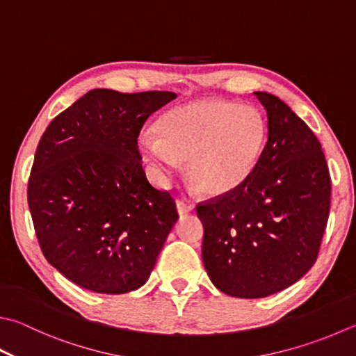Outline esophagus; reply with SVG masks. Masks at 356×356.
<instances>
[{"instance_id": "esophagus-1", "label": "esophagus", "mask_w": 356, "mask_h": 356, "mask_svg": "<svg viewBox=\"0 0 356 356\" xmlns=\"http://www.w3.org/2000/svg\"><path fill=\"white\" fill-rule=\"evenodd\" d=\"M177 207H178V212L183 216V213H187V212H192L193 209H195V204L192 203V201L189 200H184V198H179L177 201Z\"/></svg>"}]
</instances>
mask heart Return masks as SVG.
I'll return each mask as SVG.
<instances>
[{
	"label": "heart",
	"mask_w": 356,
	"mask_h": 356,
	"mask_svg": "<svg viewBox=\"0 0 356 356\" xmlns=\"http://www.w3.org/2000/svg\"><path fill=\"white\" fill-rule=\"evenodd\" d=\"M155 135L138 138V149L161 181L187 161L193 189L207 197L240 189L257 169L268 139L260 110L231 100L200 99L164 113Z\"/></svg>",
	"instance_id": "b5f03b06"
}]
</instances>
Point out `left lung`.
<instances>
[{
	"instance_id": "1",
	"label": "left lung",
	"mask_w": 356,
	"mask_h": 356,
	"mask_svg": "<svg viewBox=\"0 0 356 356\" xmlns=\"http://www.w3.org/2000/svg\"><path fill=\"white\" fill-rule=\"evenodd\" d=\"M268 116V140L251 178L197 204L203 264L220 291L266 298L304 276L318 259L332 181L314 133L290 106L254 92Z\"/></svg>"
}]
</instances>
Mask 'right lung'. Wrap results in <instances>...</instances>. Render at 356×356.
Returning a JSON list of instances; mask_svg holds the SVG:
<instances>
[{"label":"right lung","mask_w":356,"mask_h":356,"mask_svg":"<svg viewBox=\"0 0 356 356\" xmlns=\"http://www.w3.org/2000/svg\"><path fill=\"white\" fill-rule=\"evenodd\" d=\"M170 91L91 90L52 119L33 158L28 203L46 260L85 290L122 294L149 279L178 218L140 164L145 120Z\"/></svg>","instance_id":"obj_1"}]
</instances>
